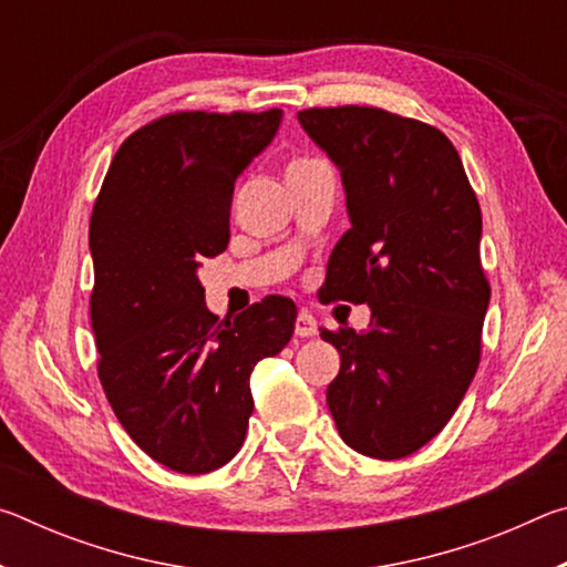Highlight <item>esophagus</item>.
Wrapping results in <instances>:
<instances>
[{"label": "esophagus", "mask_w": 567, "mask_h": 567, "mask_svg": "<svg viewBox=\"0 0 567 567\" xmlns=\"http://www.w3.org/2000/svg\"><path fill=\"white\" fill-rule=\"evenodd\" d=\"M295 334H300V338H312V334H318V320H315L307 310H302L295 320Z\"/></svg>", "instance_id": "esophagus-1"}]
</instances>
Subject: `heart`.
<instances>
[{"instance_id":"obj_1","label":"heart","mask_w":567,"mask_h":567,"mask_svg":"<svg viewBox=\"0 0 567 567\" xmlns=\"http://www.w3.org/2000/svg\"><path fill=\"white\" fill-rule=\"evenodd\" d=\"M315 162H320V159H315V157H297V159L290 162V167H287V172L300 169V167H307V165H315Z\"/></svg>"}]
</instances>
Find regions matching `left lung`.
I'll use <instances>...</instances> for the list:
<instances>
[{
  "mask_svg": "<svg viewBox=\"0 0 567 567\" xmlns=\"http://www.w3.org/2000/svg\"><path fill=\"white\" fill-rule=\"evenodd\" d=\"M297 120L340 167L352 223L330 255L324 302L372 310L368 332L320 330L342 358L328 408L358 453L405 457L447 425L480 364L491 302L480 203L433 124L364 104Z\"/></svg>",
  "mask_w": 567,
  "mask_h": 567,
  "instance_id": "1",
  "label": "left lung"
}]
</instances>
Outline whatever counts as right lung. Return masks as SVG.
<instances>
[{"mask_svg":"<svg viewBox=\"0 0 567 567\" xmlns=\"http://www.w3.org/2000/svg\"><path fill=\"white\" fill-rule=\"evenodd\" d=\"M280 110H185L147 122L114 155L94 199L90 247L97 375L145 453L185 475L237 455L252 415L249 372L290 342L280 295L219 322L197 280L225 252L237 175L270 145Z\"/></svg>","mask_w":567,"mask_h":567,"instance_id":"right-lung-1","label":"right lung"}]
</instances>
